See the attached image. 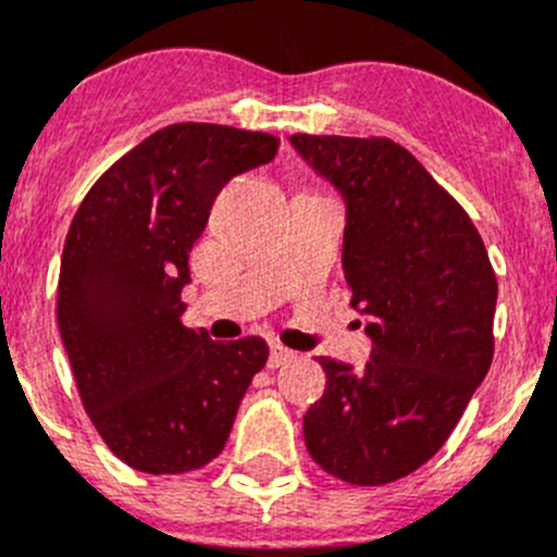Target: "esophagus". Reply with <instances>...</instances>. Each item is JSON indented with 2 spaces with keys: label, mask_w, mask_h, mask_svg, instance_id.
Returning a JSON list of instances; mask_svg holds the SVG:
<instances>
[{
  "label": "esophagus",
  "mask_w": 557,
  "mask_h": 557,
  "mask_svg": "<svg viewBox=\"0 0 557 557\" xmlns=\"http://www.w3.org/2000/svg\"><path fill=\"white\" fill-rule=\"evenodd\" d=\"M293 358H295L293 349L282 347V344H273V347H270L268 367H270V369H278V367H284V363H287V361H293Z\"/></svg>",
  "instance_id": "esophagus-1"
}]
</instances>
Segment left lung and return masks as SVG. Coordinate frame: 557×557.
Wrapping results in <instances>:
<instances>
[{
	"label": "left lung",
	"instance_id": "8db88e82",
	"mask_svg": "<svg viewBox=\"0 0 557 557\" xmlns=\"http://www.w3.org/2000/svg\"><path fill=\"white\" fill-rule=\"evenodd\" d=\"M347 208L342 268L369 317V363L320 358L306 448L355 486L405 479L441 451L495 352L497 278L462 205L396 141L289 136Z\"/></svg>",
	"mask_w": 557,
	"mask_h": 557
}]
</instances>
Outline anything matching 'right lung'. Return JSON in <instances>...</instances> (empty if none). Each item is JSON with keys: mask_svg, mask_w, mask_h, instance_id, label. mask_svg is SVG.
Instances as JSON below:
<instances>
[{"mask_svg": "<svg viewBox=\"0 0 557 557\" xmlns=\"http://www.w3.org/2000/svg\"><path fill=\"white\" fill-rule=\"evenodd\" d=\"M275 150L259 131L166 125L106 169L73 215L57 287L62 344L89 421L141 473L213 462L268 363L259 336L224 344L185 327L180 293L219 190Z\"/></svg>", "mask_w": 557, "mask_h": 557, "instance_id": "right-lung-1", "label": "right lung"}]
</instances>
